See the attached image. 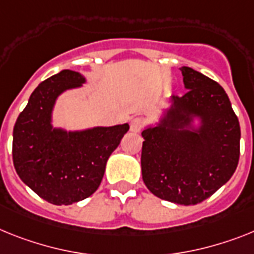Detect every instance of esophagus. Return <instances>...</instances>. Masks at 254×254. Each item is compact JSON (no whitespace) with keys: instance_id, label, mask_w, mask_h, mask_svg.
Wrapping results in <instances>:
<instances>
[{"instance_id":"obj_1","label":"esophagus","mask_w":254,"mask_h":254,"mask_svg":"<svg viewBox=\"0 0 254 254\" xmlns=\"http://www.w3.org/2000/svg\"><path fill=\"white\" fill-rule=\"evenodd\" d=\"M144 123L142 119H138V117H135V119H133V120L130 121V130L133 131V133H138V131L142 130V127H143Z\"/></svg>"}]
</instances>
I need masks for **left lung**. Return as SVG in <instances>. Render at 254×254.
Here are the masks:
<instances>
[{"mask_svg":"<svg viewBox=\"0 0 254 254\" xmlns=\"http://www.w3.org/2000/svg\"><path fill=\"white\" fill-rule=\"evenodd\" d=\"M187 91L172 95L156 127L142 131V177L155 196L195 205L216 192L235 172L240 125L223 87L190 67L181 68ZM200 121L199 127L193 120Z\"/></svg>","mask_w":254,"mask_h":254,"instance_id":"8db88e82","label":"left lung"}]
</instances>
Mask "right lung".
Returning a JSON list of instances; mask_svg holds the SVG:
<instances>
[{
	"label": "right lung",
	"mask_w": 254,
	"mask_h": 254,
	"mask_svg": "<svg viewBox=\"0 0 254 254\" xmlns=\"http://www.w3.org/2000/svg\"><path fill=\"white\" fill-rule=\"evenodd\" d=\"M85 77L63 69L42 81L29 97L12 131V161L20 180L54 205H69L97 191L108 157L129 124L67 131L53 127V110L62 93L81 87Z\"/></svg>",
	"instance_id": "obj_1"
}]
</instances>
